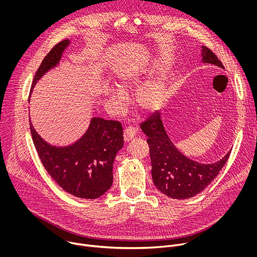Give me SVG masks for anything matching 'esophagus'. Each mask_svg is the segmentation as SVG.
<instances>
[{
	"instance_id": "34e87169",
	"label": "esophagus",
	"mask_w": 257,
	"mask_h": 257,
	"mask_svg": "<svg viewBox=\"0 0 257 257\" xmlns=\"http://www.w3.org/2000/svg\"><path fill=\"white\" fill-rule=\"evenodd\" d=\"M136 132H137V130H136L134 127H132V126L127 127V128L124 130V134H123L125 142H129L130 140H132V138L136 135Z\"/></svg>"
}]
</instances>
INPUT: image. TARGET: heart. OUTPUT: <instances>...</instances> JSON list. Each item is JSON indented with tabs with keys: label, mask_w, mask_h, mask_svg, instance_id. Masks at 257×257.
Returning a JSON list of instances; mask_svg holds the SVG:
<instances>
[{
	"label": "heart",
	"mask_w": 257,
	"mask_h": 257,
	"mask_svg": "<svg viewBox=\"0 0 257 257\" xmlns=\"http://www.w3.org/2000/svg\"><path fill=\"white\" fill-rule=\"evenodd\" d=\"M141 74L138 71L126 72L120 77L121 88L127 90L137 86L140 83ZM165 78L161 76L141 86L135 94V103L143 113H152L162 104L165 97ZM113 97L120 106L124 105L125 94L120 89L113 90Z\"/></svg>",
	"instance_id": "heart-1"
}]
</instances>
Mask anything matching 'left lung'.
<instances>
[{
    "label": "left lung",
    "instance_id": "1",
    "mask_svg": "<svg viewBox=\"0 0 257 257\" xmlns=\"http://www.w3.org/2000/svg\"><path fill=\"white\" fill-rule=\"evenodd\" d=\"M202 62L224 69L222 62L208 48L201 47ZM148 136L152 160V177L156 187L173 199H187L200 193L217 176L231 151L213 164H201L181 154L168 136L161 113L157 112L140 124Z\"/></svg>",
    "mask_w": 257,
    "mask_h": 257
}]
</instances>
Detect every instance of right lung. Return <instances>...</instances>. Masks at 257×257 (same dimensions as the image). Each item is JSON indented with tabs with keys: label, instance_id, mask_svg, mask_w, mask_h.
<instances>
[{
	"label": "right lung",
	"instance_id": "add662e5",
	"mask_svg": "<svg viewBox=\"0 0 257 257\" xmlns=\"http://www.w3.org/2000/svg\"><path fill=\"white\" fill-rule=\"evenodd\" d=\"M69 45V40L62 41L45 57L34 75L30 93L36 82L59 64ZM29 123L36 152L47 172L63 190L79 198L94 199L112 186L113 164L124 144L120 122L94 117L80 139L62 148L45 141Z\"/></svg>",
	"mask_w": 257,
	"mask_h": 257
}]
</instances>
